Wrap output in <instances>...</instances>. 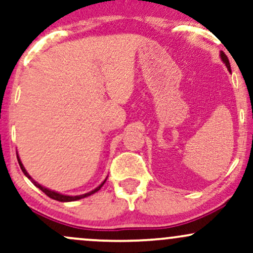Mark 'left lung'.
<instances>
[{"label":"left lung","mask_w":253,"mask_h":253,"mask_svg":"<svg viewBox=\"0 0 253 253\" xmlns=\"http://www.w3.org/2000/svg\"><path fill=\"white\" fill-rule=\"evenodd\" d=\"M220 57H221V60H222L223 63H225L226 68L228 69V71H231V65H229V62H228V58H227V56H226V54L223 53V52L221 51V52H220Z\"/></svg>","instance_id":"8db88e82"}]
</instances>
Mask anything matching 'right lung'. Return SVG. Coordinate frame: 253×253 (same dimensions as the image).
<instances>
[{"mask_svg":"<svg viewBox=\"0 0 253 253\" xmlns=\"http://www.w3.org/2000/svg\"><path fill=\"white\" fill-rule=\"evenodd\" d=\"M17 162H19V165H20V168H21V170H22V172L25 173V176L26 177H28V178L31 179L32 181V183H33L34 185H36L37 188H39L40 190L42 191H43V193L46 194V195H47L48 197H51V199H53V200H57V201H60V202H71V201H77V200H81V199H83V197H86V196H90L91 195V194H94V193H96V191H98L101 189V187H102V185L104 184V182H106V179H104V181L101 183L100 185H98L97 188H95L94 190H91V191H89V193H86V194H83V195H77V196H70V195H63V194H59V193H57V191H53V190H50V189H47V188H45V187H42V185H40L39 183L38 182H36L34 181L33 178H32V177L28 175V172L27 171H26V169H25V167H24V164L21 163V161H20V158H19V156H17Z\"/></svg>","mask_w":253,"mask_h":253,"instance_id":"obj_1","label":"right lung"}]
</instances>
